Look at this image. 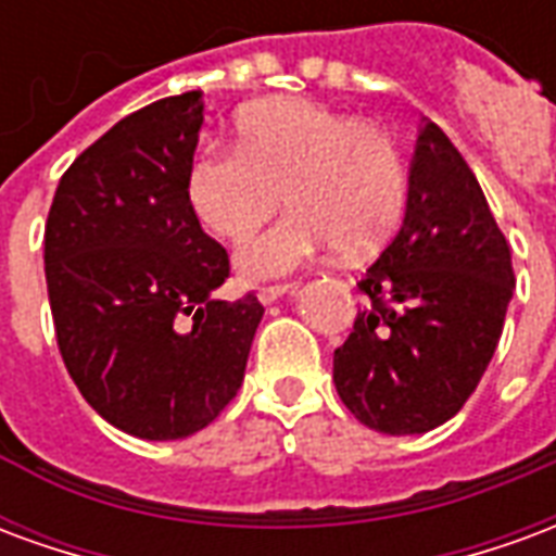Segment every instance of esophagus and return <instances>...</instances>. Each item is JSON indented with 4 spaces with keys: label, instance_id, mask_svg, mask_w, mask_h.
<instances>
[{
    "label": "esophagus",
    "instance_id": "1",
    "mask_svg": "<svg viewBox=\"0 0 556 556\" xmlns=\"http://www.w3.org/2000/svg\"><path fill=\"white\" fill-rule=\"evenodd\" d=\"M294 286H298V282H277V286H262V289H258V301H262V303L279 301V298H282L286 291L294 289Z\"/></svg>",
    "mask_w": 556,
    "mask_h": 556
}]
</instances>
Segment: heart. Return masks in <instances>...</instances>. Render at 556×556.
Segmentation results:
<instances>
[{"instance_id":"heart-1","label":"heart","mask_w":556,"mask_h":556,"mask_svg":"<svg viewBox=\"0 0 556 556\" xmlns=\"http://www.w3.org/2000/svg\"><path fill=\"white\" fill-rule=\"evenodd\" d=\"M294 211L238 247L247 277L274 279L342 247L372 253L405 211L408 175L390 130L306 98H274L238 115V148L205 146L187 169L195 217L241 238L282 202Z\"/></svg>"}]
</instances>
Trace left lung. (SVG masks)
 I'll return each instance as SVG.
<instances>
[{
  "label": "left lung",
  "instance_id": "left-lung-1",
  "mask_svg": "<svg viewBox=\"0 0 556 556\" xmlns=\"http://www.w3.org/2000/svg\"><path fill=\"white\" fill-rule=\"evenodd\" d=\"M357 289L354 330L333 351L345 408L384 434H419L455 417L501 342L515 274L477 175L429 118L405 223Z\"/></svg>",
  "mask_w": 556,
  "mask_h": 556
}]
</instances>
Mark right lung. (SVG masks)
I'll list each match as a JSON object with an SVG mask.
<instances>
[{"label": "right lung", "instance_id": "right-lung-1", "mask_svg": "<svg viewBox=\"0 0 556 556\" xmlns=\"http://www.w3.org/2000/svg\"><path fill=\"white\" fill-rule=\"evenodd\" d=\"M199 127L202 91L122 118L67 166L43 229L67 375L106 422L148 441L223 414L265 315L253 291L214 301L231 265L187 199Z\"/></svg>", "mask_w": 556, "mask_h": 556}]
</instances>
